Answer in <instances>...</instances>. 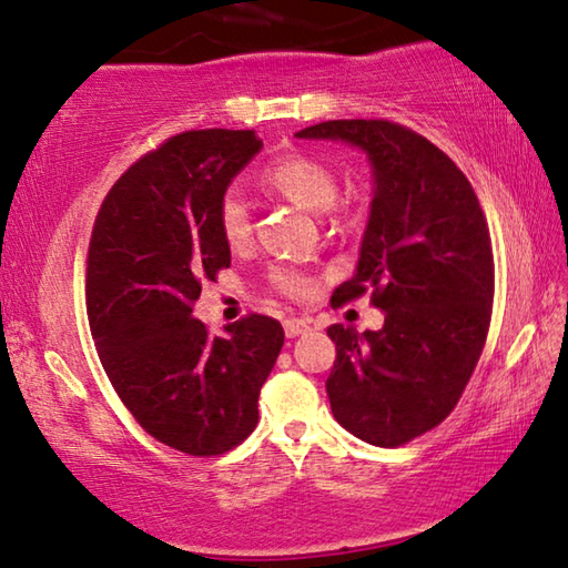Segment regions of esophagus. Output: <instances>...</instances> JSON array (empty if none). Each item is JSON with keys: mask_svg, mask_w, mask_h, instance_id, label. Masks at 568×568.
Masks as SVG:
<instances>
[{"mask_svg": "<svg viewBox=\"0 0 568 568\" xmlns=\"http://www.w3.org/2000/svg\"><path fill=\"white\" fill-rule=\"evenodd\" d=\"M283 327H285L287 337H297V335H303V333H307V329H311V320L291 317V320H285Z\"/></svg>", "mask_w": 568, "mask_h": 568, "instance_id": "34e87169", "label": "esophagus"}]
</instances>
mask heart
Segmentation results:
<instances>
[{"label":"heart","instance_id":"b5f03b06","mask_svg":"<svg viewBox=\"0 0 568 568\" xmlns=\"http://www.w3.org/2000/svg\"><path fill=\"white\" fill-rule=\"evenodd\" d=\"M261 183L283 199L303 205L307 211H327L335 203L339 191L337 171L327 161L313 153H285V156L267 163L261 173ZM215 223L225 245L233 251L245 248L253 239L251 205L241 191H225L215 209ZM271 291L291 297V301H307L317 291L315 275L301 271L295 265H273L267 271Z\"/></svg>","mask_w":568,"mask_h":568}]
</instances>
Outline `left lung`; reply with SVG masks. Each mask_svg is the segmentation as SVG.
Masks as SVG:
<instances>
[{
	"instance_id": "8db88e82",
	"label": "left lung",
	"mask_w": 568,
	"mask_h": 568,
	"mask_svg": "<svg viewBox=\"0 0 568 568\" xmlns=\"http://www.w3.org/2000/svg\"><path fill=\"white\" fill-rule=\"evenodd\" d=\"M301 139H339L375 169V199L357 273L333 293H369L383 329L329 325L335 419L377 447L407 445L457 407L487 343L494 301L489 225L477 193L445 151L385 119L323 121Z\"/></svg>"
}]
</instances>
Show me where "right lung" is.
Returning <instances> with one entry per match:
<instances>
[{
  "label": "right lung",
  "instance_id": "obj_1",
  "mask_svg": "<svg viewBox=\"0 0 568 568\" xmlns=\"http://www.w3.org/2000/svg\"><path fill=\"white\" fill-rule=\"evenodd\" d=\"M263 141L253 131L171 136L111 185L87 255V315L123 405L161 445L193 457L239 447L283 347V325L251 313L211 335L191 317L203 281L231 267L215 209Z\"/></svg>",
  "mask_w": 568,
  "mask_h": 568
}]
</instances>
